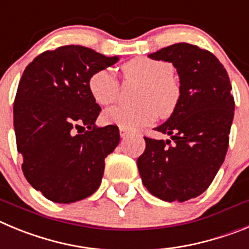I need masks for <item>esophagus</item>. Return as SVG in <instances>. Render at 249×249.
Returning a JSON list of instances; mask_svg holds the SVG:
<instances>
[{
  "instance_id": "obj_1",
  "label": "esophagus",
  "mask_w": 249,
  "mask_h": 249,
  "mask_svg": "<svg viewBox=\"0 0 249 249\" xmlns=\"http://www.w3.org/2000/svg\"><path fill=\"white\" fill-rule=\"evenodd\" d=\"M127 135H129V131H126V130H125V129H120V136H122L123 139L126 138Z\"/></svg>"
}]
</instances>
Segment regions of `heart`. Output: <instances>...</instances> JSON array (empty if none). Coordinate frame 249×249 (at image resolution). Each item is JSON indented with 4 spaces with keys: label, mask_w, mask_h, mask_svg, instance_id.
<instances>
[{
    "label": "heart",
    "mask_w": 249,
    "mask_h": 249,
    "mask_svg": "<svg viewBox=\"0 0 249 249\" xmlns=\"http://www.w3.org/2000/svg\"><path fill=\"white\" fill-rule=\"evenodd\" d=\"M123 71L127 78L142 83L136 95L139 104H118L105 109L102 115L105 124L139 130L155 120L156 111L160 116H167L175 110L180 99V87L172 78L171 64L140 57L127 62ZM88 88L98 104L107 105L118 95L119 83L111 69L104 68L90 75Z\"/></svg>",
    "instance_id": "1"
}]
</instances>
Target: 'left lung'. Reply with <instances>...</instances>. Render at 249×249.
<instances>
[{"instance_id":"8db88e82","label":"left lung","mask_w":249,"mask_h":249,"mask_svg":"<svg viewBox=\"0 0 249 249\" xmlns=\"http://www.w3.org/2000/svg\"><path fill=\"white\" fill-rule=\"evenodd\" d=\"M172 63L180 99L155 130L171 140L145 138L138 169L147 191L166 202H183L207 190L225 161L234 99L225 67L206 49L176 43L149 54Z\"/></svg>"}]
</instances>
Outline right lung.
Returning a JSON list of instances; mask_svg holds the SVG:
<instances>
[{
    "label": "right lung",
    "mask_w": 249,
    "mask_h": 249,
    "mask_svg": "<svg viewBox=\"0 0 249 249\" xmlns=\"http://www.w3.org/2000/svg\"><path fill=\"white\" fill-rule=\"evenodd\" d=\"M118 60L71 44L43 52L24 69L13 105L17 150L24 178L53 202L80 201L100 186L120 135L115 125H95L100 107L88 80Z\"/></svg>",
    "instance_id": "obj_1"
}]
</instances>
